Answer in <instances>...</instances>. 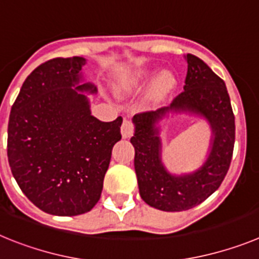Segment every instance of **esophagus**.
<instances>
[{"label": "esophagus", "instance_id": "1", "mask_svg": "<svg viewBox=\"0 0 259 259\" xmlns=\"http://www.w3.org/2000/svg\"><path fill=\"white\" fill-rule=\"evenodd\" d=\"M120 132H122V136L124 137V139H130L135 132L134 123H132L130 119H124V122H123L122 127H120Z\"/></svg>", "mask_w": 259, "mask_h": 259}]
</instances>
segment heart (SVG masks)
Wrapping results in <instances>:
<instances>
[{"instance_id":"b5f03b06","label":"heart","mask_w":259,"mask_h":259,"mask_svg":"<svg viewBox=\"0 0 259 259\" xmlns=\"http://www.w3.org/2000/svg\"><path fill=\"white\" fill-rule=\"evenodd\" d=\"M154 70L153 68H146V70L141 71L139 74L135 75L134 77L131 79V83L130 84H137L140 83V81H144L149 76H152ZM175 87V79H174L172 74H171L170 71H163L161 74L158 75V77L155 79L154 83V93L155 96L158 97H162V96H166L167 93H170L171 91Z\"/></svg>"}]
</instances>
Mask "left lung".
<instances>
[{"label":"left lung","mask_w":259,"mask_h":259,"mask_svg":"<svg viewBox=\"0 0 259 259\" xmlns=\"http://www.w3.org/2000/svg\"><path fill=\"white\" fill-rule=\"evenodd\" d=\"M188 71L184 91L170 106L136 114L135 171L140 196L148 205L163 211H183L197 206L211 196L227 175L235 145V115L223 80L193 54L185 56ZM170 111H189L203 116L213 132L210 153L194 173L172 176L160 159V141L155 123Z\"/></svg>","instance_id":"8db88e82"}]
</instances>
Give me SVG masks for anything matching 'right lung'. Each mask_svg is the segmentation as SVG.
Returning a JSON list of instances; mask_svg holds the SVG:
<instances>
[{"label":"right lung","instance_id":"right-lung-1","mask_svg":"<svg viewBox=\"0 0 259 259\" xmlns=\"http://www.w3.org/2000/svg\"><path fill=\"white\" fill-rule=\"evenodd\" d=\"M81 57L54 58L32 71L11 107L8 158L19 188L33 205L58 217L93 209L101 197L111 150L122 139V116L91 114L80 84Z\"/></svg>","mask_w":259,"mask_h":259}]
</instances>
